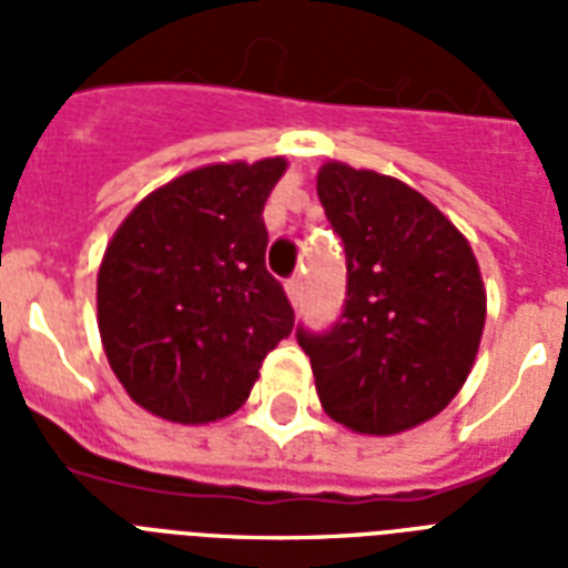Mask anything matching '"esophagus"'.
I'll return each instance as SVG.
<instances>
[{"label":"esophagus","instance_id":"34e87169","mask_svg":"<svg viewBox=\"0 0 568 568\" xmlns=\"http://www.w3.org/2000/svg\"><path fill=\"white\" fill-rule=\"evenodd\" d=\"M301 292H303L301 276H292V280L285 283V294H288V301H292V306H297V303H301Z\"/></svg>","mask_w":568,"mask_h":568}]
</instances>
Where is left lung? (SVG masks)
<instances>
[{"instance_id": "obj_1", "label": "left lung", "mask_w": 568, "mask_h": 568, "mask_svg": "<svg viewBox=\"0 0 568 568\" xmlns=\"http://www.w3.org/2000/svg\"><path fill=\"white\" fill-rule=\"evenodd\" d=\"M318 196L342 235L347 301L333 329H297L324 413L347 430L395 436L457 397L486 324L466 235L395 176L321 164Z\"/></svg>"}]
</instances>
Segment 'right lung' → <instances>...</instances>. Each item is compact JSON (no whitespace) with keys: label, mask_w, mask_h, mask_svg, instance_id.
<instances>
[{"label":"right lung","mask_w":568,"mask_h":568,"mask_svg":"<svg viewBox=\"0 0 568 568\" xmlns=\"http://www.w3.org/2000/svg\"><path fill=\"white\" fill-rule=\"evenodd\" d=\"M288 162H217L182 173L120 223L97 274V324L114 377L176 424L226 418L294 327L267 274V194Z\"/></svg>","instance_id":"right-lung-1"}]
</instances>
